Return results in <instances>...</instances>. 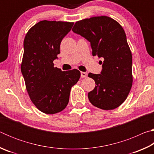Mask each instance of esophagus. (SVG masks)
<instances>
[{"label":"esophagus","instance_id":"1","mask_svg":"<svg viewBox=\"0 0 154 154\" xmlns=\"http://www.w3.org/2000/svg\"><path fill=\"white\" fill-rule=\"evenodd\" d=\"M88 76V73L85 72H81V77H83V78H85V77H87Z\"/></svg>","mask_w":154,"mask_h":154}]
</instances>
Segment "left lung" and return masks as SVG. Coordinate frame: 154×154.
I'll use <instances>...</instances> for the list:
<instances>
[{"mask_svg": "<svg viewBox=\"0 0 154 154\" xmlns=\"http://www.w3.org/2000/svg\"><path fill=\"white\" fill-rule=\"evenodd\" d=\"M72 30L90 41L94 56L104 58L101 74H88L96 83L88 93L90 102L103 110L118 107L126 99L133 81L132 53L123 28L102 15L78 21Z\"/></svg>", "mask_w": 154, "mask_h": 154, "instance_id": "8db88e82", "label": "left lung"}]
</instances>
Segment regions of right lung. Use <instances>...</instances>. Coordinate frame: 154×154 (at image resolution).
Listing matches in <instances>:
<instances>
[{
    "label": "right lung",
    "instance_id": "obj_1",
    "mask_svg": "<svg viewBox=\"0 0 154 154\" xmlns=\"http://www.w3.org/2000/svg\"><path fill=\"white\" fill-rule=\"evenodd\" d=\"M73 22L43 20L30 28L24 41L21 71L32 103L46 114L66 108L71 88L79 81L77 69L62 71L54 67L60 43Z\"/></svg>",
    "mask_w": 154,
    "mask_h": 154
}]
</instances>
